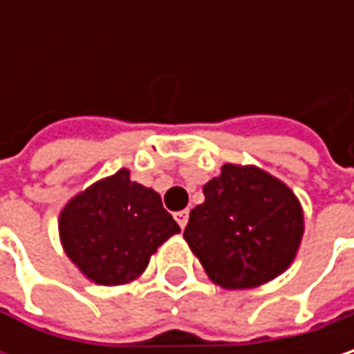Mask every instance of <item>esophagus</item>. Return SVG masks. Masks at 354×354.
I'll use <instances>...</instances> for the list:
<instances>
[{
  "instance_id": "1",
  "label": "esophagus",
  "mask_w": 354,
  "mask_h": 354,
  "mask_svg": "<svg viewBox=\"0 0 354 354\" xmlns=\"http://www.w3.org/2000/svg\"><path fill=\"white\" fill-rule=\"evenodd\" d=\"M174 219L178 221V225L184 230L186 223H188V211H178V213H174Z\"/></svg>"
}]
</instances>
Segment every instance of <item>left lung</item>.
Returning <instances> with one entry per match:
<instances>
[{
    "mask_svg": "<svg viewBox=\"0 0 354 354\" xmlns=\"http://www.w3.org/2000/svg\"><path fill=\"white\" fill-rule=\"evenodd\" d=\"M203 194L184 240L215 285L252 289L291 266L304 238V209L285 182L256 166L225 164Z\"/></svg>",
    "mask_w": 354,
    "mask_h": 354,
    "instance_id": "left-lung-1",
    "label": "left lung"
}]
</instances>
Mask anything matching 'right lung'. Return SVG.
<instances>
[{
    "instance_id": "right-lung-1",
    "label": "right lung",
    "mask_w": 354,
    "mask_h": 354,
    "mask_svg": "<svg viewBox=\"0 0 354 354\" xmlns=\"http://www.w3.org/2000/svg\"><path fill=\"white\" fill-rule=\"evenodd\" d=\"M180 232L162 196L122 168L75 194L59 215V236L69 260L96 285H124L149 264L151 254Z\"/></svg>"
}]
</instances>
